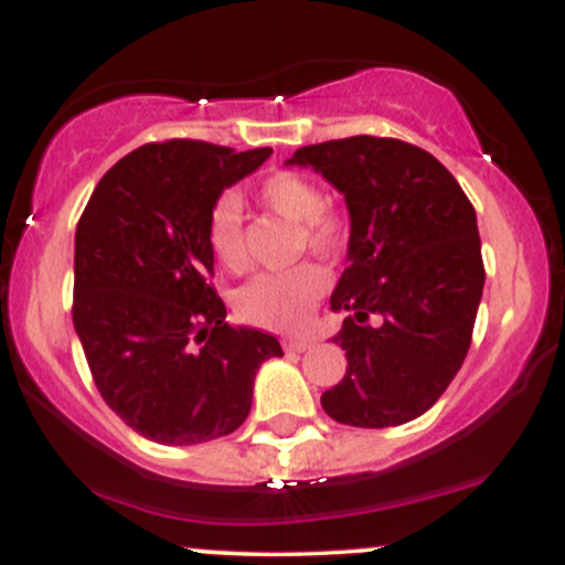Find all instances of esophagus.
I'll use <instances>...</instances> for the list:
<instances>
[{"mask_svg":"<svg viewBox=\"0 0 565 565\" xmlns=\"http://www.w3.org/2000/svg\"><path fill=\"white\" fill-rule=\"evenodd\" d=\"M313 345H316V342L310 340V337H291V340H287V350H297V353H302V350H310Z\"/></svg>","mask_w":565,"mask_h":565,"instance_id":"esophagus-1","label":"esophagus"}]
</instances>
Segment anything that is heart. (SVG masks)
Masks as SVG:
<instances>
[{
	"mask_svg": "<svg viewBox=\"0 0 565 565\" xmlns=\"http://www.w3.org/2000/svg\"><path fill=\"white\" fill-rule=\"evenodd\" d=\"M257 201L265 210L300 223V246L323 257H334L348 244V220L323 206V191L313 180L297 172H274L257 185ZM212 257L228 270L244 265L242 204L236 196H223L212 204L204 228ZM329 287V278L316 265H300L287 274L252 278L236 295V310L244 321L270 332H300L308 327L316 305Z\"/></svg>",
	"mask_w": 565,
	"mask_h": 565,
	"instance_id": "obj_1",
	"label": "heart"
}]
</instances>
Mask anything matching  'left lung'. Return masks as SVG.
I'll return each mask as SVG.
<instances>
[{
    "label": "left lung",
    "mask_w": 565,
    "mask_h": 565,
    "mask_svg": "<svg viewBox=\"0 0 565 565\" xmlns=\"http://www.w3.org/2000/svg\"><path fill=\"white\" fill-rule=\"evenodd\" d=\"M287 164L313 167L350 212L348 268L332 291L348 369L321 395L323 412L353 427L412 423L468 355L486 281L476 210L433 153L395 138L305 146Z\"/></svg>",
    "instance_id": "left-lung-1"
}]
</instances>
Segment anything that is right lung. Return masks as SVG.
Instances as JSON below:
<instances>
[{
    "label": "right lung",
    "mask_w": 565,
    "mask_h": 565,
    "mask_svg": "<svg viewBox=\"0 0 565 565\" xmlns=\"http://www.w3.org/2000/svg\"><path fill=\"white\" fill-rule=\"evenodd\" d=\"M204 140L148 142L100 178L76 225L74 329L103 401L164 446L228 436L276 337L225 321L204 228L225 188L270 157Z\"/></svg>",
    "instance_id": "add662e5"
}]
</instances>
